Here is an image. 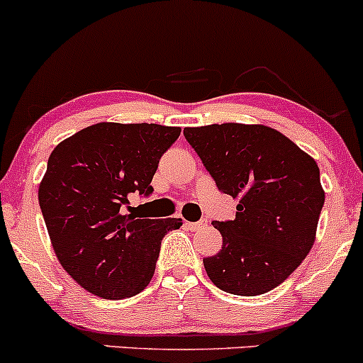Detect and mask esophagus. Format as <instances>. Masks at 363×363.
I'll return each mask as SVG.
<instances>
[{
	"label": "esophagus",
	"mask_w": 363,
	"mask_h": 363,
	"mask_svg": "<svg viewBox=\"0 0 363 363\" xmlns=\"http://www.w3.org/2000/svg\"><path fill=\"white\" fill-rule=\"evenodd\" d=\"M206 225V220H200V222H186V227H189L191 230H198L201 227Z\"/></svg>",
	"instance_id": "1"
}]
</instances>
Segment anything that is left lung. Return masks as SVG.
I'll use <instances>...</instances> for the list:
<instances>
[{"label":"left lung","mask_w":363,"mask_h":363,"mask_svg":"<svg viewBox=\"0 0 363 363\" xmlns=\"http://www.w3.org/2000/svg\"><path fill=\"white\" fill-rule=\"evenodd\" d=\"M184 136L217 188L240 198L234 220L213 222L222 250L203 258L210 281L240 296L277 288L315 241L325 200L317 162L267 125L212 123Z\"/></svg>","instance_id":"left-lung-1"}]
</instances>
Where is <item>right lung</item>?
I'll return each instance as SVG.
<instances>
[{
	"label": "right lung",
	"instance_id": "1",
	"mask_svg": "<svg viewBox=\"0 0 363 363\" xmlns=\"http://www.w3.org/2000/svg\"><path fill=\"white\" fill-rule=\"evenodd\" d=\"M179 134L158 123L99 122L51 151L39 206L58 262L86 291L122 300L150 284L163 236L182 222L123 208L129 194L153 193L158 162Z\"/></svg>",
	"mask_w": 363,
	"mask_h": 363
}]
</instances>
